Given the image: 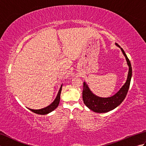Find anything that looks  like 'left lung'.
Instances as JSON below:
<instances>
[{
	"mask_svg": "<svg viewBox=\"0 0 146 146\" xmlns=\"http://www.w3.org/2000/svg\"><path fill=\"white\" fill-rule=\"evenodd\" d=\"M116 45L120 48V46L117 44V43ZM120 49L126 58L129 69L127 79L125 83L116 94H115L112 97L108 98L98 97L97 96L95 95L90 90L89 88L88 87L85 82L83 83L82 92L83 102H84L86 107L92 111H95V112L105 113L114 109L115 108L119 106L122 103L123 100L125 99L127 94L132 77V66L131 61H129V58L127 56L125 51H123V49L122 48H120Z\"/></svg>",
	"mask_w": 146,
	"mask_h": 146,
	"instance_id": "obj_1",
	"label": "left lung"
}]
</instances>
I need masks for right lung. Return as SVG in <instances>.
<instances>
[{"label": "right lung", "mask_w": 146, "mask_h": 146, "mask_svg": "<svg viewBox=\"0 0 146 146\" xmlns=\"http://www.w3.org/2000/svg\"><path fill=\"white\" fill-rule=\"evenodd\" d=\"M61 88H62V85L61 86L60 90H59V92H58V94L56 96V98H55V100L53 101V102H52L51 105H49V106L46 107L44 108H41V109H39V110H33V109H31V108H29V109L31 111H32L34 113H37V114H40V115H46V114L50 113L52 111H53L54 109H56V108L58 107L59 103H60Z\"/></svg>", "instance_id": "1"}]
</instances>
